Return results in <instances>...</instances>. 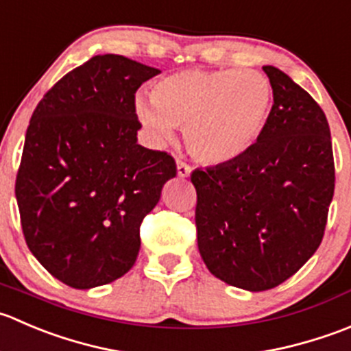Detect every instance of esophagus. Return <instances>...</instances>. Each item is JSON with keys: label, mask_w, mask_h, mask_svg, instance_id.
I'll return each mask as SVG.
<instances>
[{"label": "esophagus", "mask_w": 351, "mask_h": 351, "mask_svg": "<svg viewBox=\"0 0 351 351\" xmlns=\"http://www.w3.org/2000/svg\"><path fill=\"white\" fill-rule=\"evenodd\" d=\"M191 165L186 164L184 160H177V176L179 177H189Z\"/></svg>", "instance_id": "obj_1"}]
</instances>
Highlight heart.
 Wrapping results in <instances>:
<instances>
[{
  "instance_id": "b5f03b06",
  "label": "heart",
  "mask_w": 351,
  "mask_h": 351,
  "mask_svg": "<svg viewBox=\"0 0 351 351\" xmlns=\"http://www.w3.org/2000/svg\"><path fill=\"white\" fill-rule=\"evenodd\" d=\"M273 107V86L254 69H186L158 80L152 100H136V116L157 141L172 128L186 130V145L201 162L230 164L252 150Z\"/></svg>"
}]
</instances>
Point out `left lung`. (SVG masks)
Here are the masks:
<instances>
[{"label":"left lung","instance_id":"8db88e82","mask_svg":"<svg viewBox=\"0 0 351 351\" xmlns=\"http://www.w3.org/2000/svg\"><path fill=\"white\" fill-rule=\"evenodd\" d=\"M268 124L249 154L196 169L197 247L211 275L263 292L293 276L324 237L335 194L329 124L319 104L275 66Z\"/></svg>","mask_w":351,"mask_h":351}]
</instances>
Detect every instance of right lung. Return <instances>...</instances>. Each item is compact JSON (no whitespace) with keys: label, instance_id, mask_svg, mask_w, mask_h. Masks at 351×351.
<instances>
[{"label":"right lung","instance_id":"add662e5","mask_svg":"<svg viewBox=\"0 0 351 351\" xmlns=\"http://www.w3.org/2000/svg\"><path fill=\"white\" fill-rule=\"evenodd\" d=\"M157 68L93 56L47 90L30 117L15 196L37 261L78 290L133 268L140 225L176 177L171 154L136 143L134 95Z\"/></svg>","mask_w":351,"mask_h":351}]
</instances>
